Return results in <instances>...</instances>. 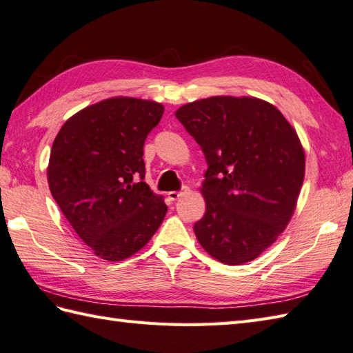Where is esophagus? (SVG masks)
Masks as SVG:
<instances>
[{"label":"esophagus","instance_id":"esophagus-1","mask_svg":"<svg viewBox=\"0 0 353 353\" xmlns=\"http://www.w3.org/2000/svg\"><path fill=\"white\" fill-rule=\"evenodd\" d=\"M188 191H190V188H188V186H183L180 191H171V192H168V199H170L171 201H176V200H179L180 196H182L183 194H186Z\"/></svg>","mask_w":353,"mask_h":353}]
</instances>
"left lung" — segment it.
<instances>
[{
    "instance_id": "obj_1",
    "label": "left lung",
    "mask_w": 353,
    "mask_h": 353,
    "mask_svg": "<svg viewBox=\"0 0 353 353\" xmlns=\"http://www.w3.org/2000/svg\"><path fill=\"white\" fill-rule=\"evenodd\" d=\"M176 117L206 157L200 191L206 214L194 233L225 265L257 259L288 227L305 174V153L272 103L214 96L186 103Z\"/></svg>"
}]
</instances>
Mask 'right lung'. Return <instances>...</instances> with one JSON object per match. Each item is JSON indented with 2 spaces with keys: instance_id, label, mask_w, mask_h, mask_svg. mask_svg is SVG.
<instances>
[{
  "instance_id": "1",
  "label": "right lung",
  "mask_w": 353,
  "mask_h": 353,
  "mask_svg": "<svg viewBox=\"0 0 353 353\" xmlns=\"http://www.w3.org/2000/svg\"><path fill=\"white\" fill-rule=\"evenodd\" d=\"M163 105L117 96L64 123L48 163L54 200L97 257L120 261L152 239L167 214L162 195L144 182L143 147Z\"/></svg>"
}]
</instances>
